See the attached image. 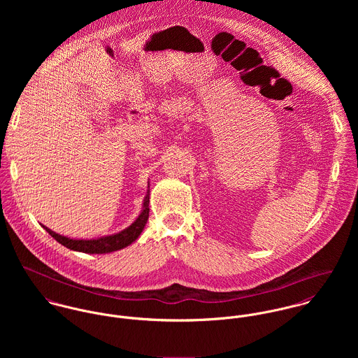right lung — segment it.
Masks as SVG:
<instances>
[{"label": "right lung", "instance_id": "add662e5", "mask_svg": "<svg viewBox=\"0 0 358 358\" xmlns=\"http://www.w3.org/2000/svg\"><path fill=\"white\" fill-rule=\"evenodd\" d=\"M149 194L145 199L143 203V209L141 212V215L138 216V219L125 230L113 234V236H107V237H101L96 240H73L64 236H60L55 231H52L51 229L43 226L52 237L62 245H64L69 250L73 251H78V252H85V254H108L113 251H118L122 250L128 245H131L142 233V230L145 229V224L149 219Z\"/></svg>", "mask_w": 358, "mask_h": 358}]
</instances>
